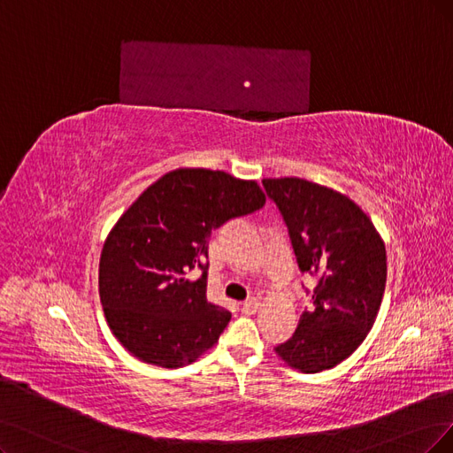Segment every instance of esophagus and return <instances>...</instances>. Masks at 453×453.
<instances>
[{
    "label": "esophagus",
    "mask_w": 453,
    "mask_h": 453,
    "mask_svg": "<svg viewBox=\"0 0 453 453\" xmlns=\"http://www.w3.org/2000/svg\"><path fill=\"white\" fill-rule=\"evenodd\" d=\"M259 306H261V300L259 298H248L246 303H242V311L244 313H256L257 310H259Z\"/></svg>",
    "instance_id": "34e87169"
}]
</instances>
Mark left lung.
<instances>
[{"instance_id": "obj_1", "label": "left lung", "mask_w": 453, "mask_h": 453, "mask_svg": "<svg viewBox=\"0 0 453 453\" xmlns=\"http://www.w3.org/2000/svg\"><path fill=\"white\" fill-rule=\"evenodd\" d=\"M288 224L303 273L317 274L313 308L276 355L303 373L332 370L372 330L387 286V248L353 199L298 177L263 179Z\"/></svg>"}]
</instances>
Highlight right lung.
Returning <instances> with one entry per match:
<instances>
[{
	"mask_svg": "<svg viewBox=\"0 0 453 453\" xmlns=\"http://www.w3.org/2000/svg\"><path fill=\"white\" fill-rule=\"evenodd\" d=\"M263 205L256 180L179 167L121 214L100 254L98 293L130 355L177 370L214 347L231 313L207 300L209 235ZM194 268L204 271L197 280L189 278Z\"/></svg>",
	"mask_w": 453,
	"mask_h": 453,
	"instance_id": "1",
	"label": "right lung"
}]
</instances>
